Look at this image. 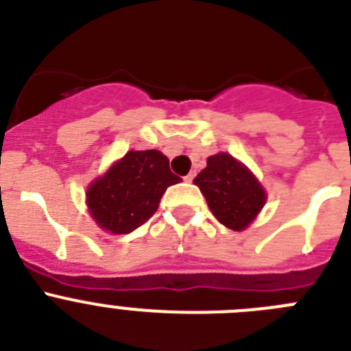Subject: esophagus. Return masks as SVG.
Here are the masks:
<instances>
[{
	"mask_svg": "<svg viewBox=\"0 0 351 351\" xmlns=\"http://www.w3.org/2000/svg\"><path fill=\"white\" fill-rule=\"evenodd\" d=\"M194 176H195V173H194V171H191V173H189V175L185 176V178H183V180H185V182H192V180H194Z\"/></svg>",
	"mask_w": 351,
	"mask_h": 351,
	"instance_id": "esophagus-1",
	"label": "esophagus"
}]
</instances>
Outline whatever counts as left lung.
Instances as JSON below:
<instances>
[{"label":"left lung","instance_id":"obj_1","mask_svg":"<svg viewBox=\"0 0 351 351\" xmlns=\"http://www.w3.org/2000/svg\"><path fill=\"white\" fill-rule=\"evenodd\" d=\"M194 183L217 220L232 230L246 229L266 203V192L254 173L229 154L208 157Z\"/></svg>","mask_w":351,"mask_h":351}]
</instances>
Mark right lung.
<instances>
[{
	"mask_svg": "<svg viewBox=\"0 0 351 351\" xmlns=\"http://www.w3.org/2000/svg\"><path fill=\"white\" fill-rule=\"evenodd\" d=\"M180 178L159 150H129L87 189L93 219L110 234H129L157 211L160 197Z\"/></svg>",
	"mask_w": 351,
	"mask_h": 351,
	"instance_id": "obj_1",
	"label": "right lung"
}]
</instances>
